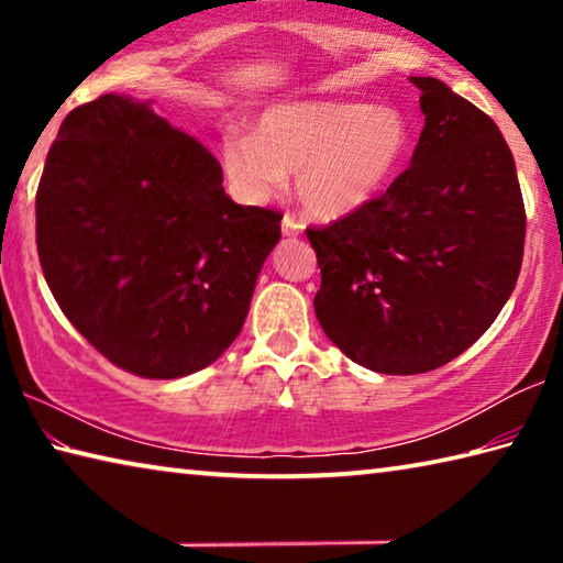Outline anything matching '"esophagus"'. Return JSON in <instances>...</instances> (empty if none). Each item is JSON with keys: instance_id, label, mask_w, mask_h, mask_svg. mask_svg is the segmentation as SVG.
<instances>
[{"instance_id": "obj_1", "label": "esophagus", "mask_w": 563, "mask_h": 563, "mask_svg": "<svg viewBox=\"0 0 563 563\" xmlns=\"http://www.w3.org/2000/svg\"><path fill=\"white\" fill-rule=\"evenodd\" d=\"M280 228H283V235H288V238H295V235H300V233H302V223L295 221L292 216H285V218H283V223H280Z\"/></svg>"}]
</instances>
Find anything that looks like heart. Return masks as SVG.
<instances>
[{"instance_id": "1", "label": "heart", "mask_w": 563, "mask_h": 563, "mask_svg": "<svg viewBox=\"0 0 563 563\" xmlns=\"http://www.w3.org/2000/svg\"><path fill=\"white\" fill-rule=\"evenodd\" d=\"M412 129L395 107L360 101H290L265 109L255 133L221 141L228 184L245 201H265L295 174L302 211L342 221L383 198L407 164Z\"/></svg>"}]
</instances>
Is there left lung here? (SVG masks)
I'll return each instance as SVG.
<instances>
[{
	"label": "left lung",
	"instance_id": "1",
	"mask_svg": "<svg viewBox=\"0 0 563 563\" xmlns=\"http://www.w3.org/2000/svg\"><path fill=\"white\" fill-rule=\"evenodd\" d=\"M422 91L412 164L373 206L308 228L325 335L383 375H417L474 345L517 285L527 216L514 156L487 113L444 81Z\"/></svg>",
	"mask_w": 563,
	"mask_h": 563
}]
</instances>
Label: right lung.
<instances>
[{"label":"right lung","mask_w":563,"mask_h":563,"mask_svg":"<svg viewBox=\"0 0 563 563\" xmlns=\"http://www.w3.org/2000/svg\"><path fill=\"white\" fill-rule=\"evenodd\" d=\"M280 213L238 206L223 168L126 93L64 119L36 190V251L71 325L148 379L198 373L241 332Z\"/></svg>","instance_id":"right-lung-1"}]
</instances>
